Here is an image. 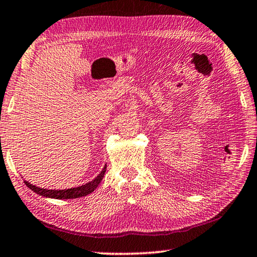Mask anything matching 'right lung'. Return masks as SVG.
<instances>
[{"instance_id":"obj_1","label":"right lung","mask_w":257,"mask_h":257,"mask_svg":"<svg viewBox=\"0 0 257 257\" xmlns=\"http://www.w3.org/2000/svg\"><path fill=\"white\" fill-rule=\"evenodd\" d=\"M106 172V166L104 167L103 170H101L100 174L97 176L95 180L87 183L82 186L79 187H73V189H67V190H47V189H41L35 185H32L30 183L25 181V184L30 187L32 191H34L35 193H38L42 197L47 198H55V199H75L80 197H84L89 193L93 192L96 190V187L99 185L100 181L103 180L104 174Z\"/></svg>"}]
</instances>
